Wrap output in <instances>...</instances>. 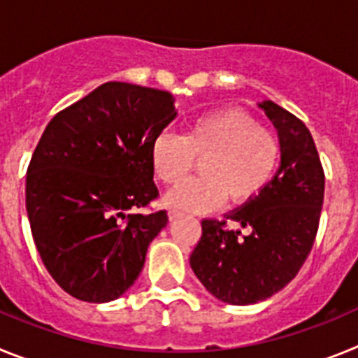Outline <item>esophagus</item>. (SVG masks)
Here are the masks:
<instances>
[{
  "mask_svg": "<svg viewBox=\"0 0 358 358\" xmlns=\"http://www.w3.org/2000/svg\"><path fill=\"white\" fill-rule=\"evenodd\" d=\"M181 217H182L181 211H176V210L169 211V218L172 220V222H173V220H177V218H181Z\"/></svg>",
  "mask_w": 358,
  "mask_h": 358,
  "instance_id": "obj_1",
  "label": "esophagus"
}]
</instances>
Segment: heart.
Instances as JSON below:
<instances>
[{
	"label": "heart",
	"instance_id": "heart-1",
	"mask_svg": "<svg viewBox=\"0 0 358 358\" xmlns=\"http://www.w3.org/2000/svg\"><path fill=\"white\" fill-rule=\"evenodd\" d=\"M281 143L242 109H218L195 118L185 136L163 132L150 150L152 169L163 185L176 186L202 161V177L166 197L173 210L206 213L229 199L242 206L264 192L278 169Z\"/></svg>",
	"mask_w": 358,
	"mask_h": 358
}]
</instances>
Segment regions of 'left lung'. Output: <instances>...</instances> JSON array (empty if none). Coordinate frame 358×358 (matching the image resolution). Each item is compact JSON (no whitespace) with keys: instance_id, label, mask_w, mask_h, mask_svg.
Listing matches in <instances>:
<instances>
[{"instance_id":"obj_1","label":"left lung","mask_w":358,"mask_h":358,"mask_svg":"<svg viewBox=\"0 0 358 358\" xmlns=\"http://www.w3.org/2000/svg\"><path fill=\"white\" fill-rule=\"evenodd\" d=\"M278 129L281 164L267 188L226 218L202 220L189 265L202 285L229 305L264 301L296 278L317 235L324 170L314 138L299 118L278 103H258Z\"/></svg>"}]
</instances>
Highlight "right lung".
<instances>
[{"mask_svg":"<svg viewBox=\"0 0 358 358\" xmlns=\"http://www.w3.org/2000/svg\"><path fill=\"white\" fill-rule=\"evenodd\" d=\"M169 91L106 82L57 113L27 172V211L44 267L69 296L107 303L138 280L166 211L150 150L176 118Z\"/></svg>","mask_w":358,"mask_h":358,"instance_id":"add662e5","label":"right lung"}]
</instances>
